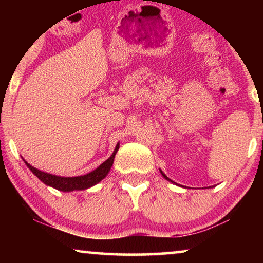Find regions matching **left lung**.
<instances>
[{
  "label": "left lung",
  "instance_id": "obj_1",
  "mask_svg": "<svg viewBox=\"0 0 263 263\" xmlns=\"http://www.w3.org/2000/svg\"><path fill=\"white\" fill-rule=\"evenodd\" d=\"M160 172H161V171H160ZM161 175H163V176H164V177H165V178H166V179H168V178H167V177H166V176H165V175H164V174H163V172H161ZM168 181H170V179H168Z\"/></svg>",
  "mask_w": 263,
  "mask_h": 263
}]
</instances>
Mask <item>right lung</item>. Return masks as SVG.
<instances>
[{"label":"right lung","instance_id":"1","mask_svg":"<svg viewBox=\"0 0 263 263\" xmlns=\"http://www.w3.org/2000/svg\"><path fill=\"white\" fill-rule=\"evenodd\" d=\"M118 148H120V145L116 146L112 156H111L107 160L104 161L102 165H99L95 171L89 172V174L84 175V176H78V177H60V176L50 175L33 167L32 165L28 164L27 161H25V163H26L28 168H30V170L46 185L52 186V188H55L57 190H62V192L84 190V189L89 188V186L97 184V183L102 181L104 177H106V175L109 174L111 166H112L115 154L117 153Z\"/></svg>","mask_w":263,"mask_h":263}]
</instances>
